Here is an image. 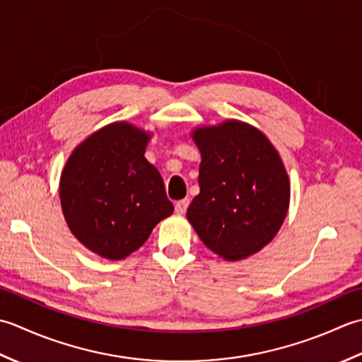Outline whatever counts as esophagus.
Wrapping results in <instances>:
<instances>
[{"instance_id": "34e87169", "label": "esophagus", "mask_w": 362, "mask_h": 362, "mask_svg": "<svg viewBox=\"0 0 362 362\" xmlns=\"http://www.w3.org/2000/svg\"><path fill=\"white\" fill-rule=\"evenodd\" d=\"M187 206H189V198H182V200L176 202V204H175V212L180 214V216H182V214L187 211Z\"/></svg>"}]
</instances>
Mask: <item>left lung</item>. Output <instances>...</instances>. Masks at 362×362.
<instances>
[{"instance_id": "1", "label": "left lung", "mask_w": 362, "mask_h": 362, "mask_svg": "<svg viewBox=\"0 0 362 362\" xmlns=\"http://www.w3.org/2000/svg\"><path fill=\"white\" fill-rule=\"evenodd\" d=\"M202 154L200 194L187 220L225 261L253 256L274 240L289 211L291 182L276 148L262 131L240 120L190 132Z\"/></svg>"}]
</instances>
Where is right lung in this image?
<instances>
[{
  "mask_svg": "<svg viewBox=\"0 0 362 362\" xmlns=\"http://www.w3.org/2000/svg\"><path fill=\"white\" fill-rule=\"evenodd\" d=\"M151 132L114 122L81 142L59 181L71 234L92 253L119 261L173 214L158 168L145 158Z\"/></svg>",
  "mask_w": 362,
  "mask_h": 362,
  "instance_id": "add662e5",
  "label": "right lung"
}]
</instances>
